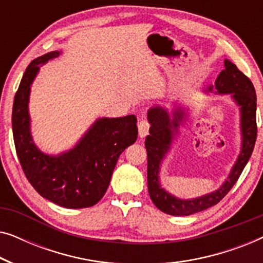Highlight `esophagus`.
I'll list each match as a JSON object with an SVG mask.
<instances>
[{
    "label": "esophagus",
    "instance_id": "obj_1",
    "mask_svg": "<svg viewBox=\"0 0 263 263\" xmlns=\"http://www.w3.org/2000/svg\"><path fill=\"white\" fill-rule=\"evenodd\" d=\"M138 128H139V136L142 139V138H145L147 134H148L149 123L146 120H143V118H142V120L139 121Z\"/></svg>",
    "mask_w": 263,
    "mask_h": 263
}]
</instances>
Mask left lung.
<instances>
[{
	"label": "left lung",
	"instance_id": "left-lung-1",
	"mask_svg": "<svg viewBox=\"0 0 263 263\" xmlns=\"http://www.w3.org/2000/svg\"><path fill=\"white\" fill-rule=\"evenodd\" d=\"M225 69L218 75L214 86L207 87L208 92L215 91L218 95H230L233 102L239 107L240 135L242 146L235 165L225 179V182L213 193L183 200L172 195L160 184V166L166 154L170 152L172 142L178 134V128L184 123L186 112L182 107L172 110L170 116L166 109L153 106L148 110L147 118L151 124L149 135H147L145 146L147 149V184L151 200L158 210L170 215H190L204 211L217 204L228 194L243 168L249 161L256 141V92L253 82L246 77L231 61H224Z\"/></svg>",
	"mask_w": 263,
	"mask_h": 263
}]
</instances>
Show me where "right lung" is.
<instances>
[{"mask_svg":"<svg viewBox=\"0 0 263 263\" xmlns=\"http://www.w3.org/2000/svg\"><path fill=\"white\" fill-rule=\"evenodd\" d=\"M60 53H45L25 70L13 104V138L25 176L44 199L61 207L86 208L104 196L118 157L138 139L136 117L98 118L71 149L57 156L42 152L31 134V85L39 68Z\"/></svg>","mask_w":263,"mask_h":263,"instance_id":"right-lung-1","label":"right lung"}]
</instances>
